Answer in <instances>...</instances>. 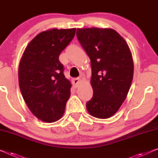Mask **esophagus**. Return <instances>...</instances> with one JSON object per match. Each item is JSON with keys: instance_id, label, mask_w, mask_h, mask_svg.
<instances>
[{"instance_id": "1", "label": "esophagus", "mask_w": 158, "mask_h": 158, "mask_svg": "<svg viewBox=\"0 0 158 158\" xmlns=\"http://www.w3.org/2000/svg\"><path fill=\"white\" fill-rule=\"evenodd\" d=\"M72 84H73V85H74V87L79 86L80 85V84H81V80L78 79V78L72 79Z\"/></svg>"}]
</instances>
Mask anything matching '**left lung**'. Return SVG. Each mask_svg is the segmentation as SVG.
Listing matches in <instances>:
<instances>
[{"mask_svg": "<svg viewBox=\"0 0 158 158\" xmlns=\"http://www.w3.org/2000/svg\"><path fill=\"white\" fill-rule=\"evenodd\" d=\"M77 36L91 60L93 97L91 116L105 119L118 110L133 77V61L126 41L111 28H77Z\"/></svg>", "mask_w": 158, "mask_h": 158, "instance_id": "obj_1", "label": "left lung"}]
</instances>
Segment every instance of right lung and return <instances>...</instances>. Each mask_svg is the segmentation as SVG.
Returning <instances> with one entry per match:
<instances>
[{"instance_id": "right-lung-1", "label": "right lung", "mask_w": 158, "mask_h": 158, "mask_svg": "<svg viewBox=\"0 0 158 158\" xmlns=\"http://www.w3.org/2000/svg\"><path fill=\"white\" fill-rule=\"evenodd\" d=\"M75 32L76 28H53L40 32L27 44L19 64L23 99L32 114L46 123L62 117L71 94V82L65 78L59 56Z\"/></svg>"}]
</instances>
